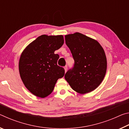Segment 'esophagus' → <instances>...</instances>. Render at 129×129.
<instances>
[{
  "label": "esophagus",
  "instance_id": "esophagus-1",
  "mask_svg": "<svg viewBox=\"0 0 129 129\" xmlns=\"http://www.w3.org/2000/svg\"><path fill=\"white\" fill-rule=\"evenodd\" d=\"M67 69H68V67H67V66H65V67H64V70H65V73L67 72Z\"/></svg>",
  "mask_w": 129,
  "mask_h": 129
}]
</instances>
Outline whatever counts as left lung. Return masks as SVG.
Listing matches in <instances>:
<instances>
[{
  "label": "left lung",
  "mask_w": 129,
  "mask_h": 129,
  "mask_svg": "<svg viewBox=\"0 0 129 129\" xmlns=\"http://www.w3.org/2000/svg\"><path fill=\"white\" fill-rule=\"evenodd\" d=\"M65 38L75 60L73 68L66 73L65 79L76 92L90 93L101 84L106 75L103 48L97 40L79 32L67 35Z\"/></svg>",
  "instance_id": "obj_1"
}]
</instances>
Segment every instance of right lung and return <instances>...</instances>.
Here are the masks:
<instances>
[{
	"label": "right lung",
	"mask_w": 129,
	"mask_h": 129,
	"mask_svg": "<svg viewBox=\"0 0 129 129\" xmlns=\"http://www.w3.org/2000/svg\"><path fill=\"white\" fill-rule=\"evenodd\" d=\"M62 35H43L28 44L21 54L19 73L24 85L34 95L47 97L57 81L64 76L65 70L57 64L59 58L54 51L64 44Z\"/></svg>",
	"instance_id": "add662e5"
}]
</instances>
